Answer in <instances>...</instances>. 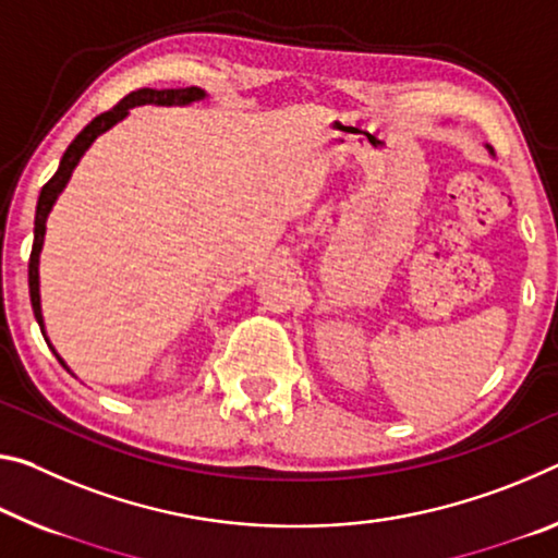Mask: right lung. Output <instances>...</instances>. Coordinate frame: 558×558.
I'll return each mask as SVG.
<instances>
[{
  "label": "right lung",
  "instance_id": "obj_1",
  "mask_svg": "<svg viewBox=\"0 0 558 558\" xmlns=\"http://www.w3.org/2000/svg\"><path fill=\"white\" fill-rule=\"evenodd\" d=\"M206 96V92L198 86H185V88H138V92H131L129 96H123V99L113 106V109L104 111L96 117L92 123H86L82 134H78L69 148L61 156V163H59V171L51 175V179L44 183V189L39 193V201H37V216H34V245H32V255H29V298H32V311L34 317H37L39 327L44 330V320H41V303H39V253H41V245H44V231H47V216L51 206H54V201L59 198V193L64 191V185L72 179V171L78 163V158L84 156V151L88 146L94 144L96 136H101L104 131H109L113 123H119L123 117H126L129 109H134V106L141 104H161V106H173V104H191V101H198ZM47 340V338H44ZM54 350V348H51ZM57 355V352H54ZM57 360L64 365V360L57 355Z\"/></svg>",
  "mask_w": 558,
  "mask_h": 558
}]
</instances>
